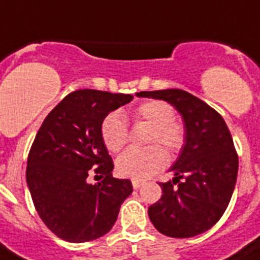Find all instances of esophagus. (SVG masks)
<instances>
[{"label": "esophagus", "instance_id": "esophagus-1", "mask_svg": "<svg viewBox=\"0 0 260 260\" xmlns=\"http://www.w3.org/2000/svg\"><path fill=\"white\" fill-rule=\"evenodd\" d=\"M142 185H143L142 181H139V179H132V186H134V189H139Z\"/></svg>", "mask_w": 260, "mask_h": 260}]
</instances>
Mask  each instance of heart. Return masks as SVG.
Here are the masks:
<instances>
[{
	"mask_svg": "<svg viewBox=\"0 0 260 260\" xmlns=\"http://www.w3.org/2000/svg\"><path fill=\"white\" fill-rule=\"evenodd\" d=\"M135 121H143L152 125L150 144H162L175 154L181 150L186 140L185 126L174 118L170 104L160 100H151L140 104L134 110ZM128 125L121 113L108 114L101 125L104 144L112 152H117L128 142ZM167 162V155L162 147L152 146L146 150L129 148L118 156L116 167L120 175L134 179H146L155 171L160 170Z\"/></svg>",
	"mask_w": 260,
	"mask_h": 260,
	"instance_id": "b5f03b06",
	"label": "heart"
}]
</instances>
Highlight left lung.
I'll return each instance as SVG.
<instances>
[{
    "mask_svg": "<svg viewBox=\"0 0 260 260\" xmlns=\"http://www.w3.org/2000/svg\"><path fill=\"white\" fill-rule=\"evenodd\" d=\"M139 97L163 100L178 110L186 140L170 171L173 181L159 183L162 197L148 208L151 222L170 238H193L210 230L230 204L239 158L221 114L181 89L140 91Z\"/></svg>",
    "mask_w": 260,
    "mask_h": 260,
    "instance_id": "8db88e82",
    "label": "left lung"
}]
</instances>
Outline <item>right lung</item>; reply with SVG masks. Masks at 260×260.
<instances>
[{
    "mask_svg": "<svg viewBox=\"0 0 260 260\" xmlns=\"http://www.w3.org/2000/svg\"><path fill=\"white\" fill-rule=\"evenodd\" d=\"M132 100L131 94L77 90L44 118L28 155L26 183L36 212L58 238L83 243L104 236L132 193L129 179L112 177L113 162L101 136L104 118ZM90 172L104 179L91 185Z\"/></svg>",
    "mask_w": 260,
    "mask_h": 260,
    "instance_id": "obj_1",
    "label": "right lung"
}]
</instances>
